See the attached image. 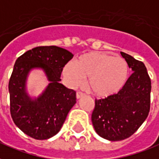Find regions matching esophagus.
I'll list each match as a JSON object with an SVG mask.
<instances>
[{"instance_id":"obj_1","label":"esophagus","mask_w":159,"mask_h":159,"mask_svg":"<svg viewBox=\"0 0 159 159\" xmlns=\"http://www.w3.org/2000/svg\"><path fill=\"white\" fill-rule=\"evenodd\" d=\"M85 94L82 92H80V91H78V92H77V98H81L82 97H83Z\"/></svg>"}]
</instances>
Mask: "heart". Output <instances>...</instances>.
I'll use <instances>...</instances> for the list:
<instances>
[{"label":"heart","mask_w":159,"mask_h":159,"mask_svg":"<svg viewBox=\"0 0 159 159\" xmlns=\"http://www.w3.org/2000/svg\"><path fill=\"white\" fill-rule=\"evenodd\" d=\"M64 75L74 87L88 79L89 90L98 97H108L124 87L128 77L127 61L120 57L104 52H89L81 56L74 65L64 69Z\"/></svg>","instance_id":"obj_1"}]
</instances>
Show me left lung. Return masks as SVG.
I'll return each instance as SVG.
<instances>
[{
	"label": "left lung",
	"instance_id": "obj_1",
	"mask_svg": "<svg viewBox=\"0 0 159 159\" xmlns=\"http://www.w3.org/2000/svg\"><path fill=\"white\" fill-rule=\"evenodd\" d=\"M132 73L117 93L96 99L92 122L99 136L110 141L128 139L135 133L150 111L151 79L141 61L121 52Z\"/></svg>",
	"mask_w": 159,
	"mask_h": 159
}]
</instances>
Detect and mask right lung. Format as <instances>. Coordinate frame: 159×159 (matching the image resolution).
I'll list each match as a JSON object with an SVG mask.
<instances>
[{
  "instance_id": "add662e5",
  "label": "right lung",
  "mask_w": 159,
  "mask_h": 159,
  "mask_svg": "<svg viewBox=\"0 0 159 159\" xmlns=\"http://www.w3.org/2000/svg\"><path fill=\"white\" fill-rule=\"evenodd\" d=\"M73 55L56 46H42L20 56L10 77V112L15 124L32 139H50L60 131L76 103V92L60 83L63 67ZM44 69L51 83L37 99L25 93V82L31 68Z\"/></svg>"
}]
</instances>
